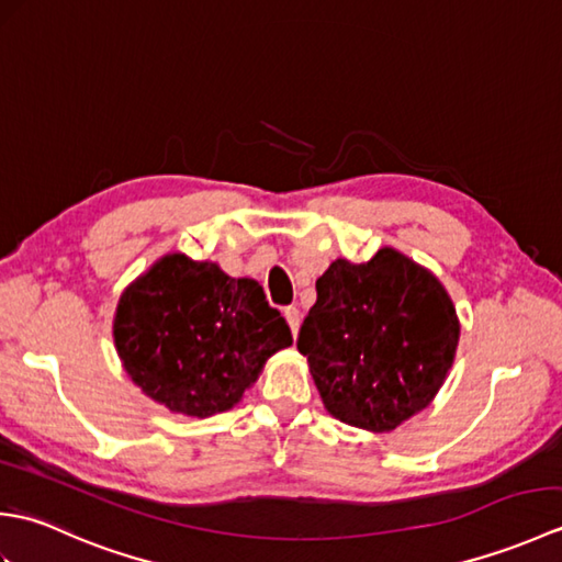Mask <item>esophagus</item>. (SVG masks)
Here are the masks:
<instances>
[{"mask_svg": "<svg viewBox=\"0 0 562 562\" xmlns=\"http://www.w3.org/2000/svg\"><path fill=\"white\" fill-rule=\"evenodd\" d=\"M282 314H284V318H288L292 336H296V330H300V308H296V306H288Z\"/></svg>", "mask_w": 562, "mask_h": 562, "instance_id": "obj_1", "label": "esophagus"}]
</instances>
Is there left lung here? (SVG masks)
<instances>
[{
	"instance_id": "obj_1",
	"label": "left lung",
	"mask_w": 562,
	"mask_h": 562,
	"mask_svg": "<svg viewBox=\"0 0 562 562\" xmlns=\"http://www.w3.org/2000/svg\"><path fill=\"white\" fill-rule=\"evenodd\" d=\"M459 330L441 282L386 246L367 262H330L316 280V304L296 348L333 417L389 432L432 403Z\"/></svg>"
}]
</instances>
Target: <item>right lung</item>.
Here are the masks:
<instances>
[{
  "mask_svg": "<svg viewBox=\"0 0 562 562\" xmlns=\"http://www.w3.org/2000/svg\"><path fill=\"white\" fill-rule=\"evenodd\" d=\"M113 338L130 379L190 417L234 408L268 357L292 345L256 280L183 254L159 258L123 292Z\"/></svg>",
  "mask_w": 562,
  "mask_h": 562,
  "instance_id": "add662e5",
  "label": "right lung"
}]
</instances>
